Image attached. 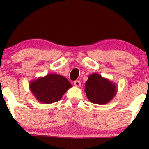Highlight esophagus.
I'll return each mask as SVG.
<instances>
[{
	"label": "esophagus",
	"instance_id": "1",
	"mask_svg": "<svg viewBox=\"0 0 149 149\" xmlns=\"http://www.w3.org/2000/svg\"><path fill=\"white\" fill-rule=\"evenodd\" d=\"M74 85L76 87H80L81 86V82L79 81H74Z\"/></svg>",
	"mask_w": 149,
	"mask_h": 149
}]
</instances>
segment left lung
<instances>
[{
  "instance_id": "8db88e82",
  "label": "left lung",
  "mask_w": 149,
  "mask_h": 149,
  "mask_svg": "<svg viewBox=\"0 0 149 149\" xmlns=\"http://www.w3.org/2000/svg\"><path fill=\"white\" fill-rule=\"evenodd\" d=\"M85 91L91 102L103 105L109 103L117 94V87L109 79L97 73H93L85 83Z\"/></svg>"
}]
</instances>
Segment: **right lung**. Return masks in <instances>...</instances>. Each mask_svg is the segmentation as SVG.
<instances>
[{
    "label": "right lung",
    "instance_id": "right-lung-1",
    "mask_svg": "<svg viewBox=\"0 0 149 149\" xmlns=\"http://www.w3.org/2000/svg\"><path fill=\"white\" fill-rule=\"evenodd\" d=\"M72 85L66 77L58 74H47L31 81L29 88L35 98L42 104H52L60 100Z\"/></svg>",
    "mask_w": 149,
    "mask_h": 149
}]
</instances>
